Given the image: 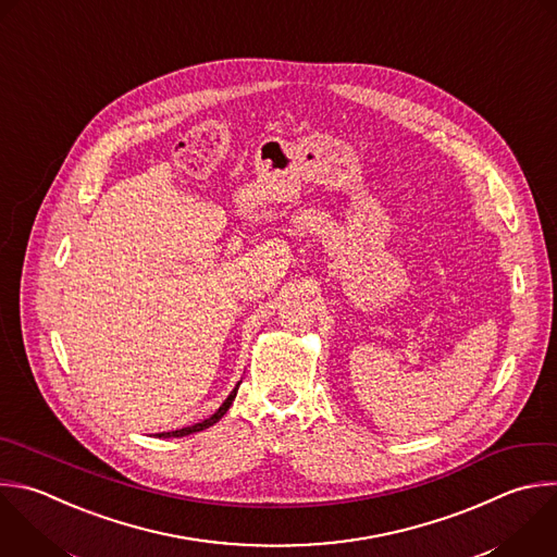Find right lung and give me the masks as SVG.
Returning a JSON list of instances; mask_svg holds the SVG:
<instances>
[{"mask_svg":"<svg viewBox=\"0 0 557 557\" xmlns=\"http://www.w3.org/2000/svg\"><path fill=\"white\" fill-rule=\"evenodd\" d=\"M238 387H240V383L236 385V389L227 396V400L219 407V411L212 416V418H208V420H203V422H199V424H195V426H188V429H178V431H170V433H157V437H183V435H190V433H199V431H206V429H210V426H214L227 411H230V407H232V403H234V398H236V394H238Z\"/></svg>","mask_w":557,"mask_h":557,"instance_id":"obj_1","label":"right lung"}]
</instances>
